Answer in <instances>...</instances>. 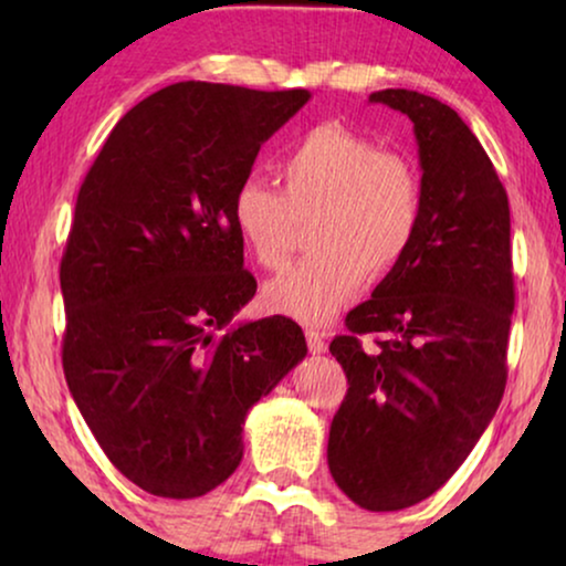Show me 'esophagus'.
Here are the masks:
<instances>
[{
  "instance_id": "obj_1",
  "label": "esophagus",
  "mask_w": 566,
  "mask_h": 566,
  "mask_svg": "<svg viewBox=\"0 0 566 566\" xmlns=\"http://www.w3.org/2000/svg\"><path fill=\"white\" fill-rule=\"evenodd\" d=\"M304 335H306L308 350H312L314 355H319V353L327 350V335H324V332L314 329V327H308V329L304 332Z\"/></svg>"
}]
</instances>
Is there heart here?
Wrapping results in <instances>:
<instances>
[{"mask_svg":"<svg viewBox=\"0 0 566 566\" xmlns=\"http://www.w3.org/2000/svg\"><path fill=\"white\" fill-rule=\"evenodd\" d=\"M275 175L281 190L247 177L231 198V221L254 262L281 268L298 221L308 223L312 254L265 285V304L298 322H327L366 281L397 270L420 234L424 185L401 151L370 136L319 123L301 134Z\"/></svg>","mask_w":566,"mask_h":566,"instance_id":"heart-1","label":"heart"}]
</instances>
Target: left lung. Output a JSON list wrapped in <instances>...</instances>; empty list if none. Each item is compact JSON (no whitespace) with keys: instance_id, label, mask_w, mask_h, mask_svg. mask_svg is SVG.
<instances>
[{"instance_id":"obj_1","label":"left lung","mask_w":566,"mask_h":566,"mask_svg":"<svg viewBox=\"0 0 566 566\" xmlns=\"http://www.w3.org/2000/svg\"><path fill=\"white\" fill-rule=\"evenodd\" d=\"M370 103L415 123L424 211L405 262L329 343L347 394L327 461L355 505L389 513L438 492L497 412L515 283L507 192L459 113L415 90ZM363 334L377 347L363 348Z\"/></svg>"}]
</instances>
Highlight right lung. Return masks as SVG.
I'll list each match as a JSON object with an SVG mask.
<instances>
[{
    "label": "right lung",
    "mask_w": 566,
    "mask_h": 566,
    "mask_svg": "<svg viewBox=\"0 0 566 566\" xmlns=\"http://www.w3.org/2000/svg\"><path fill=\"white\" fill-rule=\"evenodd\" d=\"M308 97L169 84L115 123L76 196L64 376L113 467L157 497L227 482L250 407L306 355L293 319L229 322L258 291L231 198Z\"/></svg>",
    "instance_id": "add662e5"
}]
</instances>
